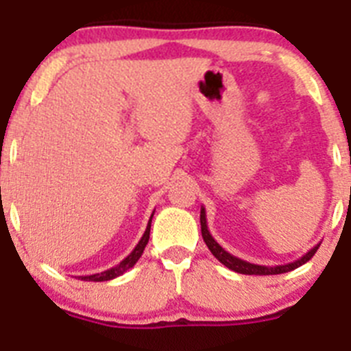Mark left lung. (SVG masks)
Here are the masks:
<instances>
[{
	"instance_id": "obj_1",
	"label": "left lung",
	"mask_w": 351,
	"mask_h": 351,
	"mask_svg": "<svg viewBox=\"0 0 351 351\" xmlns=\"http://www.w3.org/2000/svg\"><path fill=\"white\" fill-rule=\"evenodd\" d=\"M199 220H201V234H203L204 243H206V246L210 248L211 254L215 255V258L222 262L223 266L229 267L230 271H236V273H239V274H258V276H262V274L289 273V271L298 269L299 266L306 264L309 258L317 254L318 246H320V243H318V245H315L311 250L306 252L301 258H298V261H293V262H289V264H282V266H274V267L258 266V264H252V262H246V261H243V258H238V257H234V255H230L229 252L223 250L222 246L215 241V238L210 234V230H208L206 211H204L203 206H201V217H199Z\"/></svg>"
}]
</instances>
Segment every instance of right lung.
Here are the masks:
<instances>
[{"mask_svg":"<svg viewBox=\"0 0 351 351\" xmlns=\"http://www.w3.org/2000/svg\"><path fill=\"white\" fill-rule=\"evenodd\" d=\"M152 217H154V213H152ZM152 217H150V220H148L147 229H145L143 236H141V239L138 241V245L134 246V250H132L131 254H129L128 257L121 262V264H117V266L110 267V269L103 271V273L89 274V276H78V280H84V282H108V280H113V278L121 276V274H124L125 271L131 269V267L138 262V258L141 257V254H143V250H145V246H147V243H148V238H150V223H152Z\"/></svg>","mask_w":351,"mask_h":351,"instance_id":"add662e5","label":"right lung"}]
</instances>
